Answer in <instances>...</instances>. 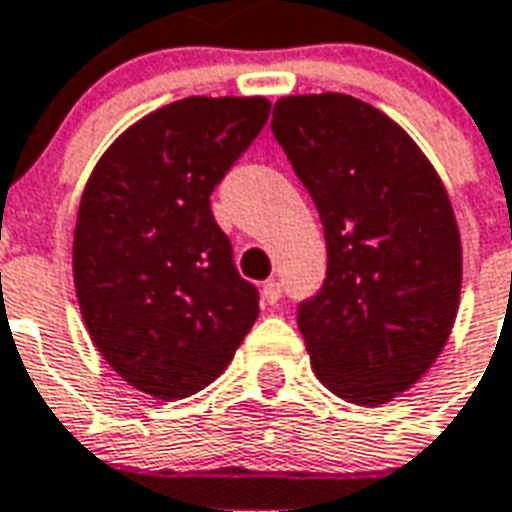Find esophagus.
<instances>
[{
    "instance_id": "esophagus-1",
    "label": "esophagus",
    "mask_w": 512,
    "mask_h": 512,
    "mask_svg": "<svg viewBox=\"0 0 512 512\" xmlns=\"http://www.w3.org/2000/svg\"><path fill=\"white\" fill-rule=\"evenodd\" d=\"M263 298H266V304H279L282 301V285L276 282V279H268L266 285H263Z\"/></svg>"
}]
</instances>
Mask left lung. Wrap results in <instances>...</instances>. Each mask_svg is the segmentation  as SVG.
<instances>
[{
  "mask_svg": "<svg viewBox=\"0 0 512 512\" xmlns=\"http://www.w3.org/2000/svg\"><path fill=\"white\" fill-rule=\"evenodd\" d=\"M271 130L325 227V282L298 306L314 374L339 399L388 404L429 372L456 323L448 192L418 143L350 94L282 97Z\"/></svg>",
  "mask_w": 512,
  "mask_h": 512,
  "instance_id": "8db88e82",
  "label": "left lung"
}]
</instances>
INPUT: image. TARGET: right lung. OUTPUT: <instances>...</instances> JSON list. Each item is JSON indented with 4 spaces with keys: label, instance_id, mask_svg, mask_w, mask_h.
I'll return each mask as SVG.
<instances>
[{
    "label": "right lung",
    "instance_id": "obj_1",
    "mask_svg": "<svg viewBox=\"0 0 512 512\" xmlns=\"http://www.w3.org/2000/svg\"><path fill=\"white\" fill-rule=\"evenodd\" d=\"M266 97H184L113 140L83 189L73 279L83 325L154 399L203 391L255 325L211 192L268 121Z\"/></svg>",
    "mask_w": 512,
    "mask_h": 512
}]
</instances>
